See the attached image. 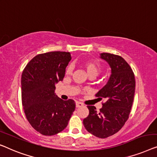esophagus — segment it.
<instances>
[{"label":"esophagus","instance_id":"1","mask_svg":"<svg viewBox=\"0 0 157 157\" xmlns=\"http://www.w3.org/2000/svg\"><path fill=\"white\" fill-rule=\"evenodd\" d=\"M75 105H76V107H81L83 106V104L81 102H79V101H77Z\"/></svg>","mask_w":157,"mask_h":157}]
</instances>
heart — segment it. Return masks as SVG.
Wrapping results in <instances>:
<instances>
[{
  "mask_svg": "<svg viewBox=\"0 0 157 157\" xmlns=\"http://www.w3.org/2000/svg\"><path fill=\"white\" fill-rule=\"evenodd\" d=\"M83 67L85 68L87 75L89 77H94L95 78L100 74L101 70V66L100 63L95 60L85 61L82 63ZM72 72V67L70 65L66 68V75H70Z\"/></svg>",
  "mask_w": 157,
  "mask_h": 157,
  "instance_id": "b5f03b06",
  "label": "heart"
}]
</instances>
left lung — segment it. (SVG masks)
Masks as SVG:
<instances>
[{
  "mask_svg": "<svg viewBox=\"0 0 157 157\" xmlns=\"http://www.w3.org/2000/svg\"><path fill=\"white\" fill-rule=\"evenodd\" d=\"M100 58L111 68L107 82L96 94L105 99L98 112L94 106H87L89 115L83 124L90 134L99 138H107L120 131L129 118L135 92L134 72L122 57L103 52Z\"/></svg>",
  "mask_w": 157,
  "mask_h": 157,
  "instance_id": "obj_1",
  "label": "left lung"
}]
</instances>
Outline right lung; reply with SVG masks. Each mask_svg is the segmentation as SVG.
Returning a JSON list of instances; mask_svg holds the SVG:
<instances>
[{"label":"right lung","instance_id":"1","mask_svg":"<svg viewBox=\"0 0 157 157\" xmlns=\"http://www.w3.org/2000/svg\"><path fill=\"white\" fill-rule=\"evenodd\" d=\"M71 58L66 52L37 55L22 73V103L26 118L43 135H55L65 129L75 109L74 100H63L55 93L56 84L63 79Z\"/></svg>","mask_w":157,"mask_h":157}]
</instances>
